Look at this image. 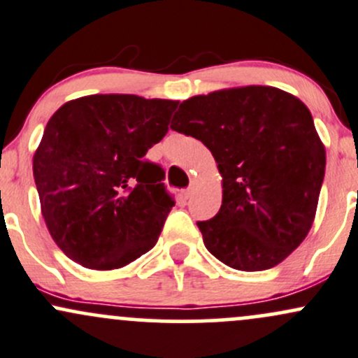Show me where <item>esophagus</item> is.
Here are the masks:
<instances>
[{"instance_id":"34e87169","label":"esophagus","mask_w":358,"mask_h":358,"mask_svg":"<svg viewBox=\"0 0 358 358\" xmlns=\"http://www.w3.org/2000/svg\"><path fill=\"white\" fill-rule=\"evenodd\" d=\"M195 185H197V180H192L190 185H188V188L185 190V197H187V199H188V197H192V195H194V192H195Z\"/></svg>"}]
</instances>
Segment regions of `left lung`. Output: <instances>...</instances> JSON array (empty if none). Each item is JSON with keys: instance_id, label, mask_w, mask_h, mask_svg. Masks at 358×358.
Listing matches in <instances>:
<instances>
[{"instance_id": "1", "label": "left lung", "mask_w": 358, "mask_h": 358, "mask_svg": "<svg viewBox=\"0 0 358 358\" xmlns=\"http://www.w3.org/2000/svg\"><path fill=\"white\" fill-rule=\"evenodd\" d=\"M171 129L202 141L222 176L221 209L197 222L217 260L243 272L284 262L316 215L326 151L309 108L273 86L192 96Z\"/></svg>"}]
</instances>
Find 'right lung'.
Instances as JSON below:
<instances>
[{
    "label": "right lung",
    "instance_id": "obj_1",
    "mask_svg": "<svg viewBox=\"0 0 358 358\" xmlns=\"http://www.w3.org/2000/svg\"><path fill=\"white\" fill-rule=\"evenodd\" d=\"M178 101L137 95L71 100L47 122L34 178L50 236L86 268L113 270L148 253L175 206L164 171L144 159Z\"/></svg>",
    "mask_w": 358,
    "mask_h": 358
}]
</instances>
